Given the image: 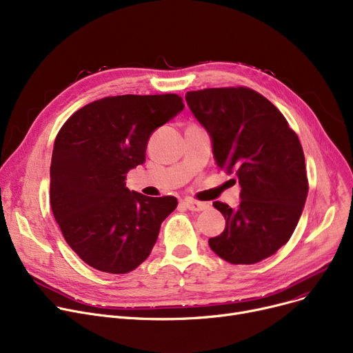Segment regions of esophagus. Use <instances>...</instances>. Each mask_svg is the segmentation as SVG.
<instances>
[{
  "instance_id": "obj_1",
  "label": "esophagus",
  "mask_w": 353,
  "mask_h": 353,
  "mask_svg": "<svg viewBox=\"0 0 353 353\" xmlns=\"http://www.w3.org/2000/svg\"><path fill=\"white\" fill-rule=\"evenodd\" d=\"M183 205L186 206L189 210L192 212H201V210H206L209 209V203L206 201H199V200H193V199H188L183 201Z\"/></svg>"
}]
</instances>
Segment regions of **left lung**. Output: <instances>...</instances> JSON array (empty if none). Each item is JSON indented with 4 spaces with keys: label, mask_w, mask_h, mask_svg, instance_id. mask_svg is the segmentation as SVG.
<instances>
[{
    "label": "left lung",
    "mask_w": 353,
    "mask_h": 353,
    "mask_svg": "<svg viewBox=\"0 0 353 353\" xmlns=\"http://www.w3.org/2000/svg\"><path fill=\"white\" fill-rule=\"evenodd\" d=\"M186 101L212 136L217 167L242 188L237 209L213 203L226 228L209 246L232 265H254L286 245L301 219L309 183L299 137L249 87L188 91Z\"/></svg>",
    "instance_id": "1"
}]
</instances>
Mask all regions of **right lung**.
<instances>
[{
    "mask_svg": "<svg viewBox=\"0 0 353 353\" xmlns=\"http://www.w3.org/2000/svg\"><path fill=\"white\" fill-rule=\"evenodd\" d=\"M184 107L177 94L104 97L77 110L55 137L50 205L68 246L88 266L124 274L150 254L173 196L125 188L147 140Z\"/></svg>",
    "mask_w": 353,
    "mask_h": 353,
    "instance_id": "obj_1",
    "label": "right lung"
}]
</instances>
